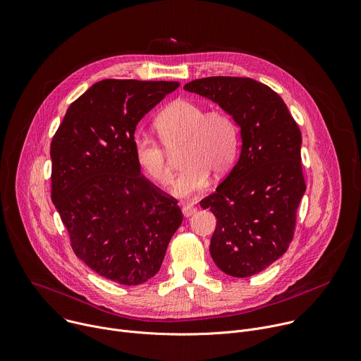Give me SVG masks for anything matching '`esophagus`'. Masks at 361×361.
I'll return each instance as SVG.
<instances>
[{"instance_id": "obj_1", "label": "esophagus", "mask_w": 361, "mask_h": 361, "mask_svg": "<svg viewBox=\"0 0 361 361\" xmlns=\"http://www.w3.org/2000/svg\"><path fill=\"white\" fill-rule=\"evenodd\" d=\"M195 212H196V207L192 204H183V207H182V213L185 218H189V216H192Z\"/></svg>"}]
</instances>
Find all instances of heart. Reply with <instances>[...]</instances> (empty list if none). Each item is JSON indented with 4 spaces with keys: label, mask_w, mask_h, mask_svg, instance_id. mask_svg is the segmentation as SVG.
Segmentation results:
<instances>
[{
    "label": "heart",
    "mask_w": 361,
    "mask_h": 361,
    "mask_svg": "<svg viewBox=\"0 0 361 361\" xmlns=\"http://www.w3.org/2000/svg\"><path fill=\"white\" fill-rule=\"evenodd\" d=\"M154 128L161 142L142 135L135 140V158L152 182L166 185L172 178L168 152H178L180 172L172 183L171 193L189 197L200 193L209 173L224 175L238 152V128L224 111H209L188 99H176L155 118ZM162 142L165 149L160 145Z\"/></svg>",
    "instance_id": "b5f03b06"
}]
</instances>
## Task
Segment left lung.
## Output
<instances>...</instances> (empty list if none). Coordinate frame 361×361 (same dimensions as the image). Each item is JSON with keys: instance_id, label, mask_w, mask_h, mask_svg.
I'll return each instance as SVG.
<instances>
[{"instance_id": "1", "label": "left lung", "mask_w": 361, "mask_h": 361, "mask_svg": "<svg viewBox=\"0 0 361 361\" xmlns=\"http://www.w3.org/2000/svg\"><path fill=\"white\" fill-rule=\"evenodd\" d=\"M218 104L240 128V157L200 200L218 219L210 256L222 271L249 277L270 266L293 239L305 195L302 133L283 99L252 78L209 77L183 87Z\"/></svg>"}]
</instances>
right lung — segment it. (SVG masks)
Here are the masks:
<instances>
[{
  "mask_svg": "<svg viewBox=\"0 0 361 361\" xmlns=\"http://www.w3.org/2000/svg\"><path fill=\"white\" fill-rule=\"evenodd\" d=\"M179 82L104 80L72 102L51 142V199L74 253L99 276L154 277L183 214L140 173L137 122Z\"/></svg>",
  "mask_w": 361,
  "mask_h": 361,
  "instance_id": "right-lung-1",
  "label": "right lung"
}]
</instances>
